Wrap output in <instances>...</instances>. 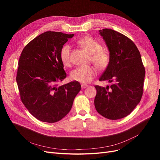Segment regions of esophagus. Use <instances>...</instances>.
<instances>
[{
  "instance_id": "1",
  "label": "esophagus",
  "mask_w": 160,
  "mask_h": 160,
  "mask_svg": "<svg viewBox=\"0 0 160 160\" xmlns=\"http://www.w3.org/2000/svg\"><path fill=\"white\" fill-rule=\"evenodd\" d=\"M88 85H85V84H82L81 85V88L82 89H85L86 88H88Z\"/></svg>"
}]
</instances>
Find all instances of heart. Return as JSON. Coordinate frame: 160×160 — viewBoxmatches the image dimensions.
<instances>
[{
    "label": "heart",
    "instance_id": "1",
    "mask_svg": "<svg viewBox=\"0 0 160 160\" xmlns=\"http://www.w3.org/2000/svg\"><path fill=\"white\" fill-rule=\"evenodd\" d=\"M81 48L91 55V60L99 69H105L109 64V55L108 52L102 49L101 43L91 36H85L77 41ZM60 58L62 63L69 66L71 63V47L65 45L60 51ZM97 75V69L93 66L79 67L71 72L72 80L81 83H88Z\"/></svg>",
    "mask_w": 160,
    "mask_h": 160
}]
</instances>
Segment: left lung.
Wrapping results in <instances>:
<instances>
[{"label":"left lung","mask_w":160,"mask_h":160,"mask_svg":"<svg viewBox=\"0 0 160 160\" xmlns=\"http://www.w3.org/2000/svg\"><path fill=\"white\" fill-rule=\"evenodd\" d=\"M109 51V62L99 81L110 86L95 85V107L109 119L126 117L141 101L146 71L135 43L123 34L109 28L99 31Z\"/></svg>","instance_id":"1"}]
</instances>
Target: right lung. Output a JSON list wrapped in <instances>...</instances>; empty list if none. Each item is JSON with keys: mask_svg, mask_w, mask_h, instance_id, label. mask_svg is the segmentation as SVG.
Returning a JSON list of instances; mask_svg holds the SVG:
<instances>
[{"mask_svg": "<svg viewBox=\"0 0 160 160\" xmlns=\"http://www.w3.org/2000/svg\"><path fill=\"white\" fill-rule=\"evenodd\" d=\"M73 36L55 31L42 33L28 43L19 58L16 80L21 101L41 122L55 123L63 118L81 89L75 81L58 85L67 77L60 51Z\"/></svg>", "mask_w": 160, "mask_h": 160, "instance_id": "add662e5", "label": "right lung"}]
</instances>
